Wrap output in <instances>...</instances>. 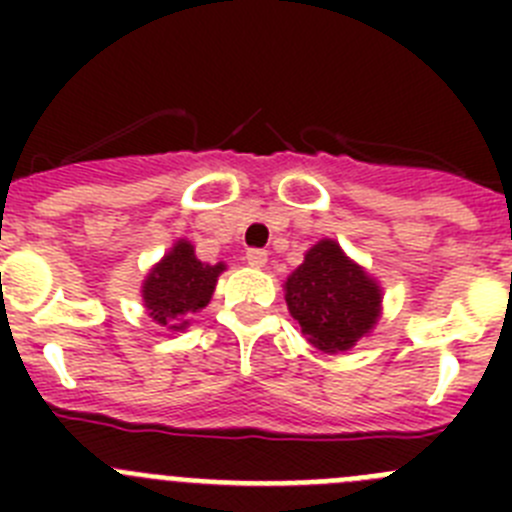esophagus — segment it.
Wrapping results in <instances>:
<instances>
[{
	"mask_svg": "<svg viewBox=\"0 0 512 512\" xmlns=\"http://www.w3.org/2000/svg\"><path fill=\"white\" fill-rule=\"evenodd\" d=\"M246 261L253 269H261V266H266V261H269V253L261 251V248H251V251L246 253Z\"/></svg>",
	"mask_w": 512,
	"mask_h": 512,
	"instance_id": "obj_1",
	"label": "esophagus"
}]
</instances>
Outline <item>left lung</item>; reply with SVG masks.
<instances>
[{"instance_id": "obj_1", "label": "left lung", "mask_w": 512, "mask_h": 512, "mask_svg": "<svg viewBox=\"0 0 512 512\" xmlns=\"http://www.w3.org/2000/svg\"><path fill=\"white\" fill-rule=\"evenodd\" d=\"M289 315L323 354H341L382 318V284L333 238H323L284 282Z\"/></svg>"}]
</instances>
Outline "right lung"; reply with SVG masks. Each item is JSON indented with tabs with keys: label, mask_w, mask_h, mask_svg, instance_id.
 Instances as JSON below:
<instances>
[{
	"label": "right lung",
	"mask_w": 512,
	"mask_h": 512,
	"mask_svg": "<svg viewBox=\"0 0 512 512\" xmlns=\"http://www.w3.org/2000/svg\"><path fill=\"white\" fill-rule=\"evenodd\" d=\"M228 266L205 264L197 259L194 246L187 238H179L164 259L151 266L143 279V305L153 323L169 330H184L200 310H205L215 292L217 277Z\"/></svg>",
	"instance_id": "obj_1"
}]
</instances>
